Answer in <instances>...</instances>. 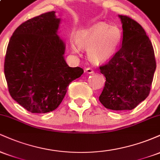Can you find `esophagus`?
I'll return each mask as SVG.
<instances>
[{
    "instance_id": "obj_1",
    "label": "esophagus",
    "mask_w": 160,
    "mask_h": 160,
    "mask_svg": "<svg viewBox=\"0 0 160 160\" xmlns=\"http://www.w3.org/2000/svg\"><path fill=\"white\" fill-rule=\"evenodd\" d=\"M85 71L86 73H87V74H93V73H94V71H93V70L91 68H86Z\"/></svg>"
}]
</instances>
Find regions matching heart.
Instances as JSON below:
<instances>
[{
  "label": "heart",
  "instance_id": "b5f03b06",
  "mask_svg": "<svg viewBox=\"0 0 160 160\" xmlns=\"http://www.w3.org/2000/svg\"><path fill=\"white\" fill-rule=\"evenodd\" d=\"M121 32L118 28L104 22H98L78 33L76 40L71 42V49L79 54L86 49L88 58L94 63L109 61L120 47Z\"/></svg>",
  "mask_w": 160,
  "mask_h": 160
}]
</instances>
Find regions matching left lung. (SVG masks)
Masks as SVG:
<instances>
[{"label":"left lung","mask_w":160,"mask_h":160,"mask_svg":"<svg viewBox=\"0 0 160 160\" xmlns=\"http://www.w3.org/2000/svg\"><path fill=\"white\" fill-rule=\"evenodd\" d=\"M122 28L120 50L100 67L106 78L99 101L113 111H131L149 95L156 70L154 51L144 29L135 20L119 15Z\"/></svg>","instance_id":"left-lung-1"}]
</instances>
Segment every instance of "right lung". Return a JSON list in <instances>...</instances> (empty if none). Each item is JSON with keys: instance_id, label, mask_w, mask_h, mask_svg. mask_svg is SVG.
I'll list each match as a JSON object with an SVG mask.
<instances>
[{"instance_id": "add662e5", "label": "right lung", "mask_w": 160, "mask_h": 160, "mask_svg": "<svg viewBox=\"0 0 160 160\" xmlns=\"http://www.w3.org/2000/svg\"><path fill=\"white\" fill-rule=\"evenodd\" d=\"M61 19L46 12L20 25L9 41L4 74L9 92L28 111L45 113L58 107L68 86L83 73L71 68L58 35Z\"/></svg>"}]
</instances>
